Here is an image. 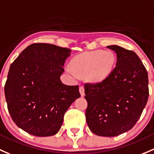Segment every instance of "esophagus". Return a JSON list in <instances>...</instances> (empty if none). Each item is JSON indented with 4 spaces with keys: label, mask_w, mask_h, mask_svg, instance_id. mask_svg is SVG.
<instances>
[{
    "label": "esophagus",
    "mask_w": 154,
    "mask_h": 154,
    "mask_svg": "<svg viewBox=\"0 0 154 154\" xmlns=\"http://www.w3.org/2000/svg\"><path fill=\"white\" fill-rule=\"evenodd\" d=\"M79 91H80V93L81 94V96L84 97V95H85V89H84V87L82 85H80V88H79Z\"/></svg>",
    "instance_id": "34e87169"
}]
</instances>
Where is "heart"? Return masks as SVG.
Masks as SVG:
<instances>
[{"label":"heart","mask_w":154,"mask_h":154,"mask_svg":"<svg viewBox=\"0 0 154 154\" xmlns=\"http://www.w3.org/2000/svg\"><path fill=\"white\" fill-rule=\"evenodd\" d=\"M115 63V54L111 51L94 50L74 57L67 71L72 75L86 77L90 82H100L109 76Z\"/></svg>","instance_id":"1"}]
</instances>
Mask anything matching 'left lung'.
I'll use <instances>...</instances> for the list:
<instances>
[{"instance_id":"8db88e82","label":"left lung","mask_w":154,"mask_h":154,"mask_svg":"<svg viewBox=\"0 0 154 154\" xmlns=\"http://www.w3.org/2000/svg\"><path fill=\"white\" fill-rule=\"evenodd\" d=\"M116 67L103 81L86 82L85 117L94 134L111 137L131 130L141 116L149 96L148 72L134 51L119 46Z\"/></svg>"}]
</instances>
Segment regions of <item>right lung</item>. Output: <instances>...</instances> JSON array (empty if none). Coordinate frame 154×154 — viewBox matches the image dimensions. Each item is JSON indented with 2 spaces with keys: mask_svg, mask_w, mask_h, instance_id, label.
Masks as SVG:
<instances>
[{
  "mask_svg": "<svg viewBox=\"0 0 154 154\" xmlns=\"http://www.w3.org/2000/svg\"><path fill=\"white\" fill-rule=\"evenodd\" d=\"M71 50L48 43L31 44L11 64L4 86L7 108L24 131L48 137L60 131L64 114L80 97L78 85L62 83Z\"/></svg>",
  "mask_w": 154,
  "mask_h": 154,
  "instance_id": "1",
  "label": "right lung"
}]
</instances>
